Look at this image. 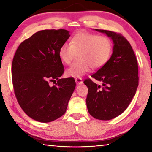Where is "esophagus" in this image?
I'll list each match as a JSON object with an SVG mask.
<instances>
[{"label": "esophagus", "mask_w": 152, "mask_h": 152, "mask_svg": "<svg viewBox=\"0 0 152 152\" xmlns=\"http://www.w3.org/2000/svg\"><path fill=\"white\" fill-rule=\"evenodd\" d=\"M75 80L77 84H81L83 83V81H82V79L81 78H76Z\"/></svg>", "instance_id": "esophagus-1"}]
</instances>
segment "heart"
<instances>
[{"label":"heart","instance_id":"heart-1","mask_svg":"<svg viewBox=\"0 0 152 152\" xmlns=\"http://www.w3.org/2000/svg\"><path fill=\"white\" fill-rule=\"evenodd\" d=\"M112 42L109 37L88 32H80L72 38L70 43H64L59 49V58L63 63L70 65L78 54V62L66 71L72 77H80L92 68L103 66L112 51Z\"/></svg>","mask_w":152,"mask_h":152}]
</instances>
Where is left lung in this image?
Listing matches in <instances>:
<instances>
[{
  "label": "left lung",
  "instance_id": "left-lung-1",
  "mask_svg": "<svg viewBox=\"0 0 152 152\" xmlns=\"http://www.w3.org/2000/svg\"><path fill=\"white\" fill-rule=\"evenodd\" d=\"M111 38L114 46L107 62L84 83L88 87L86 105L88 113L96 119H114L125 111L135 94L139 84L138 64L129 42L121 33L96 29Z\"/></svg>",
  "mask_w": 152,
  "mask_h": 152
}]
</instances>
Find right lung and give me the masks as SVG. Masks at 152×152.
<instances>
[{"mask_svg": "<svg viewBox=\"0 0 152 152\" xmlns=\"http://www.w3.org/2000/svg\"><path fill=\"white\" fill-rule=\"evenodd\" d=\"M69 37L66 29L39 31L15 53L11 74L15 96L23 111L37 121L48 123L62 116L75 89L74 78H60L64 68L58 51ZM56 80V86L49 85Z\"/></svg>", "mask_w": 152, "mask_h": 152, "instance_id": "add662e5", "label": "right lung"}]
</instances>
